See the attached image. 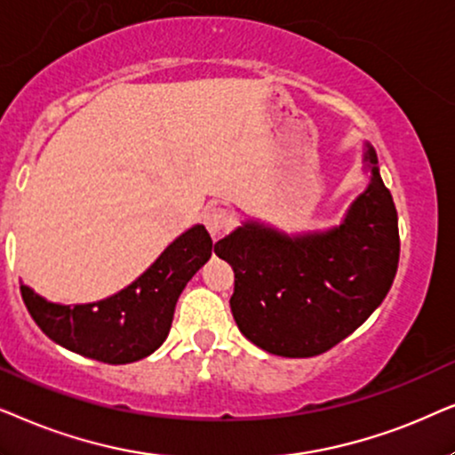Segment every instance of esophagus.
Segmentation results:
<instances>
[{
	"label": "esophagus",
	"instance_id": "34e87169",
	"mask_svg": "<svg viewBox=\"0 0 455 455\" xmlns=\"http://www.w3.org/2000/svg\"><path fill=\"white\" fill-rule=\"evenodd\" d=\"M204 224L212 237H220L233 227V216L224 208H208L204 212Z\"/></svg>",
	"mask_w": 455,
	"mask_h": 455
}]
</instances>
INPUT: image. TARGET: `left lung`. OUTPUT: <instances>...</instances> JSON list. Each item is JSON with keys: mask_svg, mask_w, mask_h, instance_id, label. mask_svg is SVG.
<instances>
[{"mask_svg": "<svg viewBox=\"0 0 455 455\" xmlns=\"http://www.w3.org/2000/svg\"><path fill=\"white\" fill-rule=\"evenodd\" d=\"M364 162L371 183L339 227L291 237L247 220L216 243V256L235 270V323L268 354H324L389 293L399 262L397 210L368 143Z\"/></svg>", "mask_w": 455, "mask_h": 455, "instance_id": "obj_1", "label": "left lung"}]
</instances>
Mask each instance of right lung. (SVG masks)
Instances as JSON below:
<instances>
[{"label": "right lung", "mask_w": 455, "mask_h": 455, "mask_svg": "<svg viewBox=\"0 0 455 455\" xmlns=\"http://www.w3.org/2000/svg\"><path fill=\"white\" fill-rule=\"evenodd\" d=\"M216 245L202 224L174 239L129 287L93 304H52L20 284L24 306L41 331L62 347L106 364H129L166 341L174 306Z\"/></svg>", "instance_id": "add662e5"}]
</instances>
